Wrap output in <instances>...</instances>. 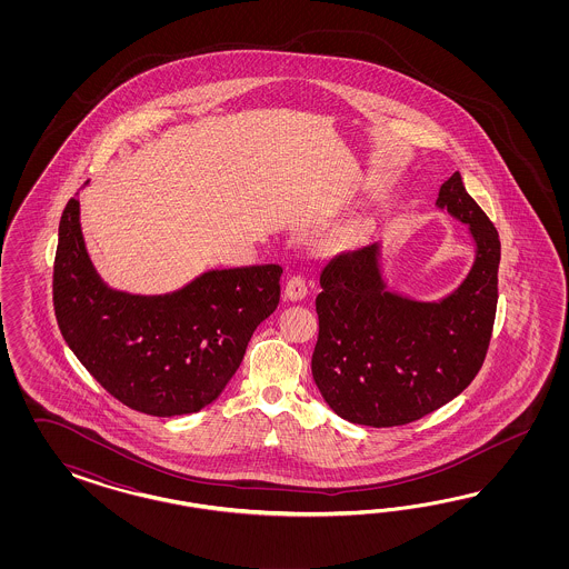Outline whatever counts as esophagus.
<instances>
[{"instance_id":"1","label":"esophagus","mask_w":569,"mask_h":569,"mask_svg":"<svg viewBox=\"0 0 569 569\" xmlns=\"http://www.w3.org/2000/svg\"><path fill=\"white\" fill-rule=\"evenodd\" d=\"M307 293H309V283H307L305 277L293 276L288 279V283H286V298L288 300L298 302V300L307 298Z\"/></svg>"}]
</instances>
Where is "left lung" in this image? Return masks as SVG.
<instances>
[{
    "label": "left lung",
    "mask_w": 569,
    "mask_h": 569,
    "mask_svg": "<svg viewBox=\"0 0 569 569\" xmlns=\"http://www.w3.org/2000/svg\"><path fill=\"white\" fill-rule=\"evenodd\" d=\"M436 208L466 224L473 243L467 276L442 298L392 290L381 243L321 271L312 378L331 411L350 423L417 421L459 397L482 367L499 300V233L459 172L442 183Z\"/></svg>",
    "instance_id": "1"
}]
</instances>
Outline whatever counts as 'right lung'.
I'll use <instances>...</instances> for the list:
<instances>
[{
	"label": "right lung",
	"mask_w": 569,
	"mask_h": 569,
	"mask_svg": "<svg viewBox=\"0 0 569 569\" xmlns=\"http://www.w3.org/2000/svg\"><path fill=\"white\" fill-rule=\"evenodd\" d=\"M281 273L262 264L210 269L167 293L110 288L87 252L72 198L58 229L53 309L74 357L112 397L139 413L174 417L223 395L254 329L279 305Z\"/></svg>",
	"instance_id": "add662e5"
}]
</instances>
